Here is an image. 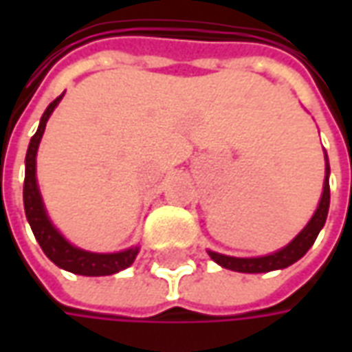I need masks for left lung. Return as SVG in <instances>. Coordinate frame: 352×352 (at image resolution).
<instances>
[{"label": "left lung", "instance_id": "left-lung-1", "mask_svg": "<svg viewBox=\"0 0 352 352\" xmlns=\"http://www.w3.org/2000/svg\"><path fill=\"white\" fill-rule=\"evenodd\" d=\"M328 175H330V166H328V158H326V179L320 204H318L317 211L313 214L309 224L285 249L273 252V254H267V256H258V258H234V256H224V254L211 251H209V256L217 264L222 265V267L241 273H265L273 272V270H283V267H288L290 264H294L296 260H300L305 252L309 251L311 245L315 243V239H317L320 228L324 226L326 217H328V207H330V183H328Z\"/></svg>", "mask_w": 352, "mask_h": 352}]
</instances>
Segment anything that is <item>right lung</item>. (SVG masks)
<instances>
[{
  "label": "right lung",
  "mask_w": 352,
  "mask_h": 352,
  "mask_svg": "<svg viewBox=\"0 0 352 352\" xmlns=\"http://www.w3.org/2000/svg\"><path fill=\"white\" fill-rule=\"evenodd\" d=\"M62 96H58L56 100L47 107V111L43 113L39 128H37L35 135L30 141V146H28L26 177H24V209H26V219L30 222V226H32L35 239L41 245L43 252L58 267H62L65 272L77 273V275H87V277L113 275V273H118L120 270H126L128 265L133 264V260H135L139 252L138 247L122 252H113V254H96V252H87L82 251V249L73 247L50 224L49 217L45 213V207H43L41 194H39V188H37V181H35L37 146H39V141L43 138V131H45V126H47L50 113L60 103Z\"/></svg>",
  "instance_id": "obj_1"
}]
</instances>
